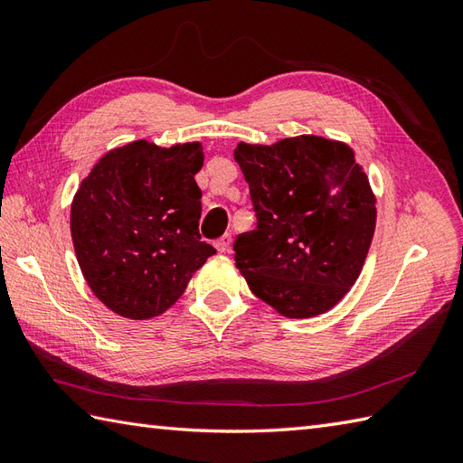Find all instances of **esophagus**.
<instances>
[{
  "label": "esophagus",
  "instance_id": "34e87169",
  "mask_svg": "<svg viewBox=\"0 0 463 463\" xmlns=\"http://www.w3.org/2000/svg\"><path fill=\"white\" fill-rule=\"evenodd\" d=\"M231 244H232V237H231L229 232L222 234L221 239L214 241V247H216V250H219V252H229L231 250Z\"/></svg>",
  "mask_w": 463,
  "mask_h": 463
}]
</instances>
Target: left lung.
Segmentation results:
<instances>
[{"label":"left lung","mask_w":463,"mask_h":463,"mask_svg":"<svg viewBox=\"0 0 463 463\" xmlns=\"http://www.w3.org/2000/svg\"><path fill=\"white\" fill-rule=\"evenodd\" d=\"M257 229L234 241L237 269L284 317L330 310L356 282L376 226L368 176L344 143L302 135L234 149Z\"/></svg>","instance_id":"8db88e82"}]
</instances>
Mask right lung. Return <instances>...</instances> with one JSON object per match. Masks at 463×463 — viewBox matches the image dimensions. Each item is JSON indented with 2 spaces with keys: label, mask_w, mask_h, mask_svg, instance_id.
Here are the masks:
<instances>
[{
  "label": "right lung",
  "mask_w": 463,
  "mask_h": 463,
  "mask_svg": "<svg viewBox=\"0 0 463 463\" xmlns=\"http://www.w3.org/2000/svg\"><path fill=\"white\" fill-rule=\"evenodd\" d=\"M199 143L161 149L135 141L107 153L71 204L83 277L113 312L145 320L179 300L216 252L201 239Z\"/></svg>",
  "instance_id": "add662e5"
}]
</instances>
